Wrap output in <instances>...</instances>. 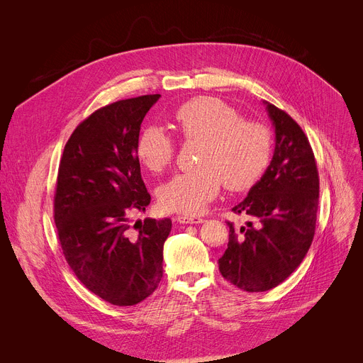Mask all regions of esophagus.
<instances>
[{
    "instance_id": "esophagus-1",
    "label": "esophagus",
    "mask_w": 363,
    "mask_h": 363,
    "mask_svg": "<svg viewBox=\"0 0 363 363\" xmlns=\"http://www.w3.org/2000/svg\"><path fill=\"white\" fill-rule=\"evenodd\" d=\"M177 221L179 224H202L205 220L201 217H195V216H179L177 218Z\"/></svg>"
}]
</instances>
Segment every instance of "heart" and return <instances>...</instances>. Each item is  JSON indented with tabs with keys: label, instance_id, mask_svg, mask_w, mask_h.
Listing matches in <instances>:
<instances>
[{
	"label": "heart",
	"instance_id": "heart-1",
	"mask_svg": "<svg viewBox=\"0 0 363 363\" xmlns=\"http://www.w3.org/2000/svg\"><path fill=\"white\" fill-rule=\"evenodd\" d=\"M181 135L202 142L201 169L174 175L160 188V202L168 211H201L224 184L228 191L250 189L262 178L272 153V133L258 122L242 121L224 101L201 96L175 113ZM138 158L152 172L168 168L175 157L172 138L158 126L146 128L138 140Z\"/></svg>",
	"mask_w": 363,
	"mask_h": 363
}]
</instances>
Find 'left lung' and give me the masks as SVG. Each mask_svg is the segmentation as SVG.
<instances>
[{"mask_svg": "<svg viewBox=\"0 0 363 363\" xmlns=\"http://www.w3.org/2000/svg\"><path fill=\"white\" fill-rule=\"evenodd\" d=\"M274 126L276 146L266 172L233 211L258 221L235 230L218 260L223 277L241 290L267 291L283 283L303 262L316 228L319 174L301 128L264 101Z\"/></svg>", "mask_w": 363, "mask_h": 363, "instance_id": "1", "label": "left lung"}]
</instances>
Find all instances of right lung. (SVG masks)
<instances>
[{
	"label": "right lung",
	"instance_id": "right-lung-1",
	"mask_svg": "<svg viewBox=\"0 0 363 363\" xmlns=\"http://www.w3.org/2000/svg\"><path fill=\"white\" fill-rule=\"evenodd\" d=\"M160 97L119 100L91 113L72 133L59 167L55 223L66 262L86 289L115 306L140 303L164 274L172 221H136L135 235L129 220L150 202L136 147Z\"/></svg>",
	"mask_w": 363,
	"mask_h": 363
}]
</instances>
